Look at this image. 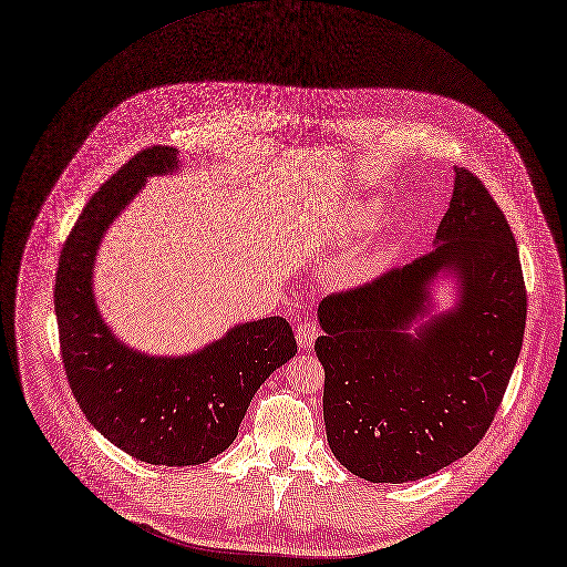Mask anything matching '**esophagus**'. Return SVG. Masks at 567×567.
<instances>
[{"mask_svg": "<svg viewBox=\"0 0 567 567\" xmlns=\"http://www.w3.org/2000/svg\"><path fill=\"white\" fill-rule=\"evenodd\" d=\"M319 328L315 323H301L297 328V343L301 350H310L315 346V341L319 339Z\"/></svg>", "mask_w": 567, "mask_h": 567, "instance_id": "34e87169", "label": "esophagus"}]
</instances>
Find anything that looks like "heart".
<instances>
[{"instance_id": "heart-1", "label": "heart", "mask_w": 567, "mask_h": 567, "mask_svg": "<svg viewBox=\"0 0 567 567\" xmlns=\"http://www.w3.org/2000/svg\"><path fill=\"white\" fill-rule=\"evenodd\" d=\"M378 219H380V208H378L377 204H372V202L357 204V206L352 208L350 217H348L346 233H348V235H363V233H368L370 228L377 226ZM384 255H386L384 248L372 250V252L368 255V259H365V268H363V270L370 272V268L380 266L382 259H384Z\"/></svg>"}]
</instances>
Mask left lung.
Segmentation results:
<instances>
[{
  "instance_id": "left-lung-1",
  "label": "left lung",
  "mask_w": 567,
  "mask_h": 567,
  "mask_svg": "<svg viewBox=\"0 0 567 567\" xmlns=\"http://www.w3.org/2000/svg\"><path fill=\"white\" fill-rule=\"evenodd\" d=\"M444 280L454 292L440 311L434 290ZM317 317L334 457L374 484L453 464L488 431L524 341L526 286L502 208L455 167L433 250L326 297Z\"/></svg>"
}]
</instances>
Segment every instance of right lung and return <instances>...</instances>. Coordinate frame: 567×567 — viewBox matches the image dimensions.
Wrapping results in <instances>:
<instances>
[{"label":"right lung","instance_id":"obj_1","mask_svg":"<svg viewBox=\"0 0 567 567\" xmlns=\"http://www.w3.org/2000/svg\"><path fill=\"white\" fill-rule=\"evenodd\" d=\"M178 172L174 147H150L116 172L70 230L54 284L61 357L81 411L114 446L156 466L204 464L226 451L257 389L297 354L281 317L237 323L181 357L136 350L103 319L94 266L107 228L150 178Z\"/></svg>","mask_w":567,"mask_h":567}]
</instances>
